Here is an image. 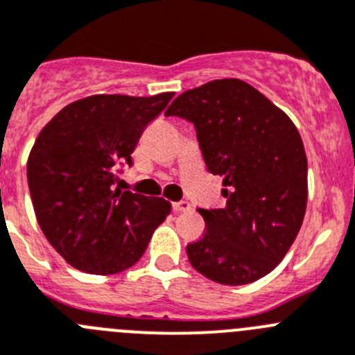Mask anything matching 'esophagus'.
I'll return each instance as SVG.
<instances>
[{"mask_svg":"<svg viewBox=\"0 0 355 355\" xmlns=\"http://www.w3.org/2000/svg\"><path fill=\"white\" fill-rule=\"evenodd\" d=\"M173 210L175 212H187V210H191V203L185 200L173 201Z\"/></svg>","mask_w":355,"mask_h":355,"instance_id":"1","label":"esophagus"}]
</instances>
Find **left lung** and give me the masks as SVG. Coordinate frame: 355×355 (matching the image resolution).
<instances>
[{"label":"left lung","instance_id":"left-lung-1","mask_svg":"<svg viewBox=\"0 0 355 355\" xmlns=\"http://www.w3.org/2000/svg\"><path fill=\"white\" fill-rule=\"evenodd\" d=\"M166 116L193 123L207 170L225 185L223 209H198L207 230L185 248L191 265L232 286L269 274L288 253L306 212L308 159L297 127L241 79L184 92Z\"/></svg>","mask_w":355,"mask_h":355}]
</instances>
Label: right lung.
Masks as SVG:
<instances>
[{
    "instance_id": "obj_1",
    "label": "right lung",
    "mask_w": 355,
    "mask_h": 355,
    "mask_svg": "<svg viewBox=\"0 0 355 355\" xmlns=\"http://www.w3.org/2000/svg\"><path fill=\"white\" fill-rule=\"evenodd\" d=\"M171 97L92 95L63 107L38 134L28 157L35 216L76 269L98 276L129 269L170 214L164 198L114 189V182Z\"/></svg>"
}]
</instances>
